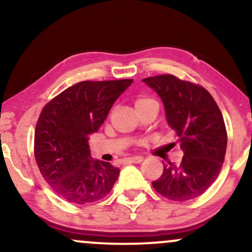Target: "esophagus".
<instances>
[{"mask_svg":"<svg viewBox=\"0 0 252 252\" xmlns=\"http://www.w3.org/2000/svg\"><path fill=\"white\" fill-rule=\"evenodd\" d=\"M143 161V158L141 156H135V158H124L123 162L124 163H140Z\"/></svg>","mask_w":252,"mask_h":252,"instance_id":"obj_1","label":"esophagus"}]
</instances>
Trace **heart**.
I'll return each instance as SVG.
<instances>
[{
	"label": "heart",
	"mask_w": 252,
	"mask_h": 252,
	"mask_svg": "<svg viewBox=\"0 0 252 252\" xmlns=\"http://www.w3.org/2000/svg\"><path fill=\"white\" fill-rule=\"evenodd\" d=\"M152 103H156L154 99H152V98H148V97H138L137 99L135 100V108L136 110L140 109V108H143V106L148 105V104H152Z\"/></svg>",
	"instance_id": "obj_1"
}]
</instances>
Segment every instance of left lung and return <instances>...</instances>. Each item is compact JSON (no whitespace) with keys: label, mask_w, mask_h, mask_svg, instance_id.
I'll use <instances>...</instances> for the list:
<instances>
[{"label":"left lung","mask_w":252,"mask_h":252,"mask_svg":"<svg viewBox=\"0 0 252 252\" xmlns=\"http://www.w3.org/2000/svg\"><path fill=\"white\" fill-rule=\"evenodd\" d=\"M143 82L162 99L167 122L184 150L181 163L164 164L153 187L169 200L194 199L216 181L224 162L227 134L220 110L206 89L173 74Z\"/></svg>","instance_id":"1"}]
</instances>
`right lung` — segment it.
<instances>
[{
	"label": "right lung",
	"mask_w": 252,
	"mask_h": 252,
	"mask_svg": "<svg viewBox=\"0 0 252 252\" xmlns=\"http://www.w3.org/2000/svg\"><path fill=\"white\" fill-rule=\"evenodd\" d=\"M132 79L80 82L43 106L35 126L34 156L46 182L73 204L108 195L120 168L92 160L89 136L97 132L115 100Z\"/></svg>",
	"instance_id": "obj_1"
}]
</instances>
